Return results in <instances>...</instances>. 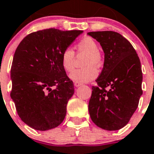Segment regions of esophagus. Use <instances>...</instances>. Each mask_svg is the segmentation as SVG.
Masks as SVG:
<instances>
[{
  "label": "esophagus",
  "mask_w": 154,
  "mask_h": 154,
  "mask_svg": "<svg viewBox=\"0 0 154 154\" xmlns=\"http://www.w3.org/2000/svg\"><path fill=\"white\" fill-rule=\"evenodd\" d=\"M74 85H75V87H80L81 85H82V83H78V82H75Z\"/></svg>",
  "instance_id": "esophagus-1"
}]
</instances>
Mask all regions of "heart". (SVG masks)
Listing matches in <instances>:
<instances>
[{"label":"heart","mask_w":154,"mask_h":154,"mask_svg":"<svg viewBox=\"0 0 154 154\" xmlns=\"http://www.w3.org/2000/svg\"><path fill=\"white\" fill-rule=\"evenodd\" d=\"M76 50L78 55H87L83 62V66L86 67L72 71L70 74V79L74 82L81 83L93 80L98 75L96 67H99L103 63L98 44L92 38L85 37L76 44ZM60 59L62 67L65 71L70 72L74 69L75 56L73 50L64 49Z\"/></svg>","instance_id":"obj_1"}]
</instances>
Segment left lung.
Segmentation results:
<instances>
[{
  "mask_svg": "<svg viewBox=\"0 0 154 154\" xmlns=\"http://www.w3.org/2000/svg\"><path fill=\"white\" fill-rule=\"evenodd\" d=\"M100 43L104 64L93 86L88 110L95 125L117 130L129 122L142 94V71L139 57L126 38L113 31L91 32ZM109 90H106V87Z\"/></svg>",
  "mask_w": 154,
  "mask_h": 154,
  "instance_id": "obj_1",
  "label": "left lung"
}]
</instances>
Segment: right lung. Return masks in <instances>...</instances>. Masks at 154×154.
I'll use <instances>...</instances> for the list:
<instances>
[{
	"label": "right lung",
	"instance_id": "right-lung-1",
	"mask_svg": "<svg viewBox=\"0 0 154 154\" xmlns=\"http://www.w3.org/2000/svg\"><path fill=\"white\" fill-rule=\"evenodd\" d=\"M81 33L44 29L28 34L17 47L11 67L10 96L19 117L30 127L44 131L63 121L74 84L60 58Z\"/></svg>",
	"mask_w": 154,
	"mask_h": 154
}]
</instances>
